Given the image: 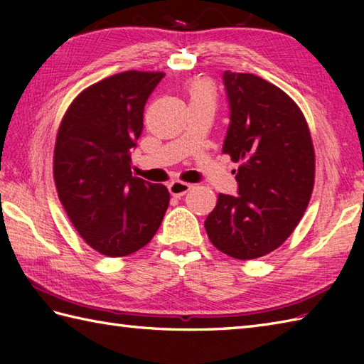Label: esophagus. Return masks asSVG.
I'll return each mask as SVG.
<instances>
[{"mask_svg": "<svg viewBox=\"0 0 364 364\" xmlns=\"http://www.w3.org/2000/svg\"><path fill=\"white\" fill-rule=\"evenodd\" d=\"M191 188H192V184L176 180V181H172V183L168 184V192L173 197H181V196L186 194V192H189Z\"/></svg>", "mask_w": 364, "mask_h": 364, "instance_id": "obj_1", "label": "esophagus"}]
</instances>
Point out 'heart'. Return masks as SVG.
I'll return each instance as SVG.
<instances>
[{
	"label": "heart",
	"mask_w": 364,
	"mask_h": 364,
	"mask_svg": "<svg viewBox=\"0 0 364 364\" xmlns=\"http://www.w3.org/2000/svg\"><path fill=\"white\" fill-rule=\"evenodd\" d=\"M186 95L189 100V106L203 105V106H215L218 102V95H215V89L210 81L206 80H192L186 86Z\"/></svg>",
	"instance_id": "heart-1"
}]
</instances>
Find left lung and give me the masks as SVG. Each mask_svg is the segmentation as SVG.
<instances>
[{"label": "left lung", "mask_w": 364, "mask_h": 364, "mask_svg": "<svg viewBox=\"0 0 364 364\" xmlns=\"http://www.w3.org/2000/svg\"><path fill=\"white\" fill-rule=\"evenodd\" d=\"M230 128L223 153L237 162L239 196L219 194L205 220L215 249L255 259L278 249L299 225L314 188L310 128L296 102L252 73H223Z\"/></svg>", "instance_id": "1"}]
</instances>
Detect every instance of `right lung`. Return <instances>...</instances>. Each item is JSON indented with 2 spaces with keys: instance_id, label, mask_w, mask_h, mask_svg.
Returning <instances> with one entry per match:
<instances>
[{
  "instance_id": "add662e5",
  "label": "right lung",
  "mask_w": 364,
  "mask_h": 364,
  "mask_svg": "<svg viewBox=\"0 0 364 364\" xmlns=\"http://www.w3.org/2000/svg\"><path fill=\"white\" fill-rule=\"evenodd\" d=\"M162 72L128 70L78 94L56 134L53 178L72 225L98 253L127 257L149 244L167 211L162 184L131 173L129 150Z\"/></svg>"
}]
</instances>
